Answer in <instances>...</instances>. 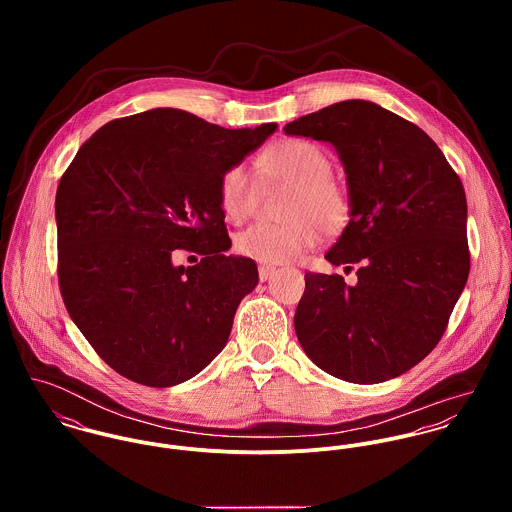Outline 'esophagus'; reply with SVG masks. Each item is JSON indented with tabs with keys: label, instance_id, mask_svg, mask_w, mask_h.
<instances>
[{
	"label": "esophagus",
	"instance_id": "34e87169",
	"mask_svg": "<svg viewBox=\"0 0 512 512\" xmlns=\"http://www.w3.org/2000/svg\"><path fill=\"white\" fill-rule=\"evenodd\" d=\"M274 272H276V268H274V266H260V268H258V276H260V282H266V280H270Z\"/></svg>",
	"mask_w": 512,
	"mask_h": 512
}]
</instances>
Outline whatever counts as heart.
<instances>
[{
    "instance_id": "b5f03b06",
    "label": "heart",
    "mask_w": 512,
    "mask_h": 512,
    "mask_svg": "<svg viewBox=\"0 0 512 512\" xmlns=\"http://www.w3.org/2000/svg\"><path fill=\"white\" fill-rule=\"evenodd\" d=\"M331 159L323 147L307 140H284L272 147L258 163V173L266 181L293 185L288 197L284 224L254 222L238 232L236 250L262 264H284L313 248L325 230H341L349 215L351 201L337 181L331 179ZM220 207L234 222L244 220L258 201V179L244 165L228 167L220 177Z\"/></svg>"
}]
</instances>
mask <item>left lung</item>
<instances>
[{
    "mask_svg": "<svg viewBox=\"0 0 512 512\" xmlns=\"http://www.w3.org/2000/svg\"><path fill=\"white\" fill-rule=\"evenodd\" d=\"M284 132L335 147L351 215L325 260L359 264L355 286L305 274L299 345L341 380L396 378L432 353L467 284L463 185L424 130L368 100L337 102Z\"/></svg>",
    "mask_w": 512,
    "mask_h": 512,
    "instance_id": "left-lung-1",
    "label": "left lung"
}]
</instances>
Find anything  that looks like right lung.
Masks as SVG:
<instances>
[{
	"label": "right lung",
	"instance_id": "1",
	"mask_svg": "<svg viewBox=\"0 0 512 512\" xmlns=\"http://www.w3.org/2000/svg\"><path fill=\"white\" fill-rule=\"evenodd\" d=\"M276 130L153 108L108 122L78 149L55 199L59 286L74 325L122 376L175 386L224 349L258 268L226 256L220 177ZM179 249L202 262L175 267Z\"/></svg>",
	"mask_w": 512,
	"mask_h": 512
}]
</instances>
